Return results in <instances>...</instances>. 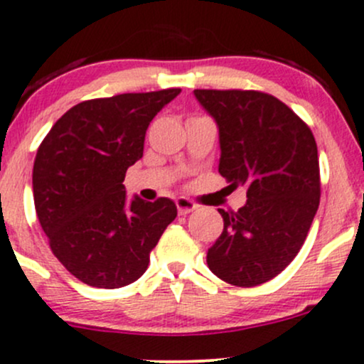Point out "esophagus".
<instances>
[{
	"label": "esophagus",
	"mask_w": 364,
	"mask_h": 364,
	"mask_svg": "<svg viewBox=\"0 0 364 364\" xmlns=\"http://www.w3.org/2000/svg\"><path fill=\"white\" fill-rule=\"evenodd\" d=\"M176 208H178V213L179 214H188L197 209V204L195 202L190 200V198L186 197H178L176 198Z\"/></svg>",
	"instance_id": "1"
}]
</instances>
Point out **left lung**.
Returning <instances> with one entry per match:
<instances>
[{"mask_svg":"<svg viewBox=\"0 0 364 364\" xmlns=\"http://www.w3.org/2000/svg\"><path fill=\"white\" fill-rule=\"evenodd\" d=\"M220 129V174L246 188L239 211H223V232L208 267L240 288L281 274L304 246L319 208L317 144L309 125L258 90H193Z\"/></svg>","mask_w":364,"mask_h":364,"instance_id":"obj_1","label":"left lung"}]
</instances>
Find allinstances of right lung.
<instances>
[{
  "label": "right lung",
  "instance_id": "right-lung-1",
  "mask_svg": "<svg viewBox=\"0 0 364 364\" xmlns=\"http://www.w3.org/2000/svg\"><path fill=\"white\" fill-rule=\"evenodd\" d=\"M181 92L83 101L53 124L33 167L34 208L55 258L76 279L114 289L137 281L178 209L171 198L127 202L125 172L143 156L155 114Z\"/></svg>",
  "mask_w": 364,
  "mask_h": 364
}]
</instances>
